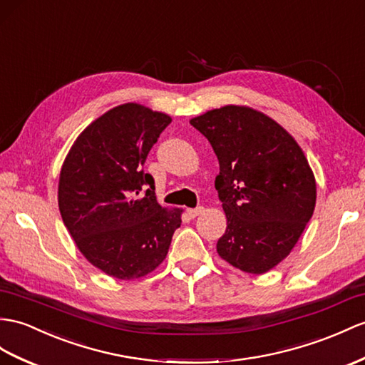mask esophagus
<instances>
[{
	"instance_id": "obj_1",
	"label": "esophagus",
	"mask_w": 365,
	"mask_h": 365,
	"mask_svg": "<svg viewBox=\"0 0 365 365\" xmlns=\"http://www.w3.org/2000/svg\"><path fill=\"white\" fill-rule=\"evenodd\" d=\"M202 210H204V207L198 206V207H195V209H187V213H189L190 218H195V217H198Z\"/></svg>"
}]
</instances>
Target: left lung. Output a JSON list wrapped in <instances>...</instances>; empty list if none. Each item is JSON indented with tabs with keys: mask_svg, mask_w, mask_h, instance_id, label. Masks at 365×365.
Listing matches in <instances>:
<instances>
[{
	"mask_svg": "<svg viewBox=\"0 0 365 365\" xmlns=\"http://www.w3.org/2000/svg\"><path fill=\"white\" fill-rule=\"evenodd\" d=\"M218 158V198L227 218L217 252L235 268L277 266L313 217L316 180L289 133L250 106L226 105L190 120Z\"/></svg>",
	"mask_w": 365,
	"mask_h": 365,
	"instance_id": "1",
	"label": "left lung"
}]
</instances>
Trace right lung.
I'll return each mask as SVG.
<instances>
[{
	"instance_id": "right-lung-1",
	"label": "right lung",
	"mask_w": 365,
	"mask_h": 365,
	"mask_svg": "<svg viewBox=\"0 0 365 365\" xmlns=\"http://www.w3.org/2000/svg\"><path fill=\"white\" fill-rule=\"evenodd\" d=\"M170 115L123 103L90 123L71 147L58 180V209L85 259L110 277L135 280L161 264L181 209L159 206L144 172Z\"/></svg>"
}]
</instances>
